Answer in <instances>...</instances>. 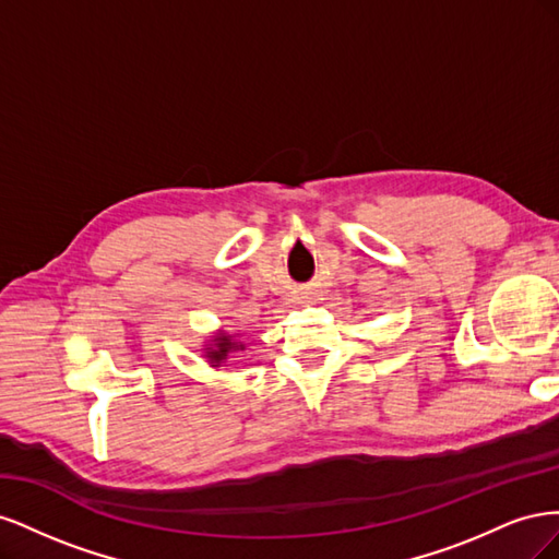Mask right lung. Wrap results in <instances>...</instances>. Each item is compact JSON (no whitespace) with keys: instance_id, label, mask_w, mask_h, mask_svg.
<instances>
[{"instance_id":"right-lung-1","label":"right lung","mask_w":559,"mask_h":559,"mask_svg":"<svg viewBox=\"0 0 559 559\" xmlns=\"http://www.w3.org/2000/svg\"><path fill=\"white\" fill-rule=\"evenodd\" d=\"M245 343L240 333H226V331H216L214 335H210V341L202 345V357L207 359V364L212 368H218L226 359L230 352H242Z\"/></svg>"}]
</instances>
